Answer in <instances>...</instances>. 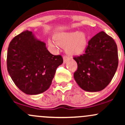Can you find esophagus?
<instances>
[{
  "mask_svg": "<svg viewBox=\"0 0 125 125\" xmlns=\"http://www.w3.org/2000/svg\"><path fill=\"white\" fill-rule=\"evenodd\" d=\"M69 60H70V58L68 57H67V56H64V57H63V61H64V64L66 63L67 61H69Z\"/></svg>",
  "mask_w": 125,
  "mask_h": 125,
  "instance_id": "obj_1",
  "label": "esophagus"
}]
</instances>
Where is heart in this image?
<instances>
[{"mask_svg": "<svg viewBox=\"0 0 125 125\" xmlns=\"http://www.w3.org/2000/svg\"><path fill=\"white\" fill-rule=\"evenodd\" d=\"M55 42L48 40L49 46L57 49L58 45L65 48V52L71 57H77L85 52L88 45V37L85 33L78 31L61 32L54 36Z\"/></svg>", "mask_w": 125, "mask_h": 125, "instance_id": "b5f03b06", "label": "heart"}]
</instances>
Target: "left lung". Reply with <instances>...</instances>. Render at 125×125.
<instances>
[{
  "mask_svg": "<svg viewBox=\"0 0 125 125\" xmlns=\"http://www.w3.org/2000/svg\"><path fill=\"white\" fill-rule=\"evenodd\" d=\"M77 70L74 78L83 90L95 92L110 83L118 66L116 43L104 31L94 36L88 42L85 53L74 57Z\"/></svg>",
  "mask_w": 125,
  "mask_h": 125,
  "instance_id": "1",
  "label": "left lung"
}]
</instances>
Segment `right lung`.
<instances>
[{
    "label": "right lung",
    "instance_id": "right-lung-1",
    "mask_svg": "<svg viewBox=\"0 0 125 125\" xmlns=\"http://www.w3.org/2000/svg\"><path fill=\"white\" fill-rule=\"evenodd\" d=\"M63 62L61 55H53L46 43L26 30L9 43L7 68L12 80L24 93L37 95L50 87L56 70Z\"/></svg>",
    "mask_w": 125,
    "mask_h": 125
}]
</instances>
